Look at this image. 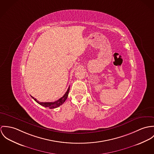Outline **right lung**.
Instances as JSON below:
<instances>
[{
	"label": "right lung",
	"instance_id": "1",
	"mask_svg": "<svg viewBox=\"0 0 154 154\" xmlns=\"http://www.w3.org/2000/svg\"><path fill=\"white\" fill-rule=\"evenodd\" d=\"M69 87L67 91H66V93H65V94L61 98L59 99L58 100H57V101H55L54 102H38L36 99H35L34 97H32V96H31V97H32V99H34V100L36 102L38 103L40 105L44 106L45 107H48L49 109H54V108H57V107H59L60 106H61V104H63L66 100V99H67L68 95H69Z\"/></svg>",
	"mask_w": 154,
	"mask_h": 154
}]
</instances>
